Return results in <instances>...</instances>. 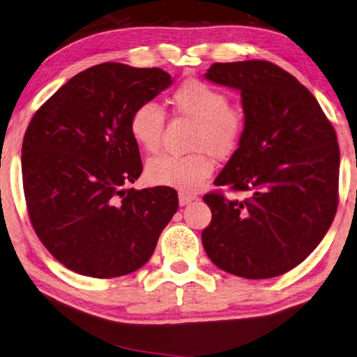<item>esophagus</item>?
Instances as JSON below:
<instances>
[{"label":"esophagus","mask_w":357,"mask_h":357,"mask_svg":"<svg viewBox=\"0 0 357 357\" xmlns=\"http://www.w3.org/2000/svg\"><path fill=\"white\" fill-rule=\"evenodd\" d=\"M198 199L197 195H192V193H185V192H179V204L181 206H187L190 204L192 201Z\"/></svg>","instance_id":"obj_1"}]
</instances>
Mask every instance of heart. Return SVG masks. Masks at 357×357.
<instances>
[{
  "instance_id": "obj_1",
  "label": "heart",
  "mask_w": 357,
  "mask_h": 357,
  "mask_svg": "<svg viewBox=\"0 0 357 357\" xmlns=\"http://www.w3.org/2000/svg\"><path fill=\"white\" fill-rule=\"evenodd\" d=\"M179 116L195 122L190 149L184 156L160 155L149 160L146 178L151 184L195 192L215 170L213 156L227 158L238 149L246 122L238 111L230 108L229 96L202 80H185L174 89L170 99ZM165 113L159 105L144 102L130 117V132L136 144L149 153L160 146Z\"/></svg>"
}]
</instances>
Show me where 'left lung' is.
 Segmentation results:
<instances>
[{
	"label": "left lung",
	"mask_w": 357,
	"mask_h": 357,
	"mask_svg": "<svg viewBox=\"0 0 357 357\" xmlns=\"http://www.w3.org/2000/svg\"><path fill=\"white\" fill-rule=\"evenodd\" d=\"M206 79L241 94L246 130L215 185L246 198L204 195L212 221L202 246L229 274L282 275L317 248L336 215V131L316 97L274 63H213Z\"/></svg>",
	"instance_id": "left-lung-1"
}]
</instances>
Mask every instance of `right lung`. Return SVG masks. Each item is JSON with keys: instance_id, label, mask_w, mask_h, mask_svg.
I'll use <instances>...</instances> for the list:
<instances>
[{"instance_id": "right-lung-1", "label": "right lung", "mask_w": 357, "mask_h": 357, "mask_svg": "<svg viewBox=\"0 0 357 357\" xmlns=\"http://www.w3.org/2000/svg\"><path fill=\"white\" fill-rule=\"evenodd\" d=\"M170 83L159 68L100 63L49 97L26 130L21 172L31 225L55 260L77 274L137 271L178 211L170 187L127 188L142 173L131 113Z\"/></svg>"}]
</instances>
